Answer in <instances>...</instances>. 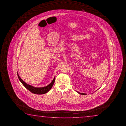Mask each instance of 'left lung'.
<instances>
[{"label":"left lung","instance_id":"8db88e82","mask_svg":"<svg viewBox=\"0 0 126 126\" xmlns=\"http://www.w3.org/2000/svg\"><path fill=\"white\" fill-rule=\"evenodd\" d=\"M77 92H78V93H79V94H82V95H85V94H84V93H80V92H78V91H77Z\"/></svg>","mask_w":126,"mask_h":126}]
</instances>
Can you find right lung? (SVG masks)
<instances>
[{
	"mask_svg": "<svg viewBox=\"0 0 126 126\" xmlns=\"http://www.w3.org/2000/svg\"><path fill=\"white\" fill-rule=\"evenodd\" d=\"M17 76H18V77L19 80L21 82V83L23 84V85L27 90H29L30 91L32 92V93H33V94H45L47 92H48L49 90H51V89L52 88V86L53 85L54 82H55V77L54 79L52 81L51 83H50L49 85H48L47 86L42 88L34 87L33 86L29 85H28L27 84H26V82H25L21 79V78L19 76L18 73H17Z\"/></svg>",
	"mask_w": 126,
	"mask_h": 126,
	"instance_id": "right-lung-1",
	"label": "right lung"
}]
</instances>
